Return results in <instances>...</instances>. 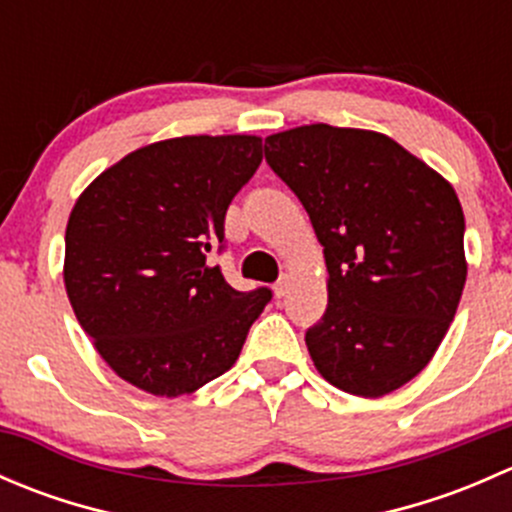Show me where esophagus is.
<instances>
[{
    "label": "esophagus",
    "mask_w": 512,
    "mask_h": 512,
    "mask_svg": "<svg viewBox=\"0 0 512 512\" xmlns=\"http://www.w3.org/2000/svg\"><path fill=\"white\" fill-rule=\"evenodd\" d=\"M287 289H289V277L282 275L280 280L275 282V294L282 299V297H285V294H287Z\"/></svg>",
    "instance_id": "1"
}]
</instances>
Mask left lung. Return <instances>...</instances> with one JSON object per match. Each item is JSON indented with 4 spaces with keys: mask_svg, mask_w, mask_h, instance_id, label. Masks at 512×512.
<instances>
[{
    "mask_svg": "<svg viewBox=\"0 0 512 512\" xmlns=\"http://www.w3.org/2000/svg\"><path fill=\"white\" fill-rule=\"evenodd\" d=\"M265 158L324 247L329 304L304 337L314 366L364 399L401 389L436 354L466 285L456 190L361 128H289L265 138Z\"/></svg>",
    "mask_w": 512,
    "mask_h": 512,
    "instance_id": "8db88e82",
    "label": "left lung"
}]
</instances>
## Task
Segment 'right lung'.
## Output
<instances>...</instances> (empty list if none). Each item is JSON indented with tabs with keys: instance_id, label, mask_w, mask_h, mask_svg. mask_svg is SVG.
I'll return each mask as SVG.
<instances>
[{
	"instance_id": "1",
	"label": "right lung",
	"mask_w": 512,
	"mask_h": 512,
	"mask_svg": "<svg viewBox=\"0 0 512 512\" xmlns=\"http://www.w3.org/2000/svg\"><path fill=\"white\" fill-rule=\"evenodd\" d=\"M262 163L257 136H183L128 153L79 195L64 285L101 359L153 396L193 394L225 374L267 287L237 292L208 252Z\"/></svg>"
}]
</instances>
